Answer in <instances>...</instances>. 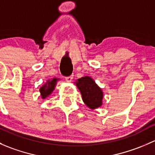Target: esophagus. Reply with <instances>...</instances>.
Masks as SVG:
<instances>
[{"instance_id": "esophagus-1", "label": "esophagus", "mask_w": 155, "mask_h": 155, "mask_svg": "<svg viewBox=\"0 0 155 155\" xmlns=\"http://www.w3.org/2000/svg\"><path fill=\"white\" fill-rule=\"evenodd\" d=\"M73 79V75H71V76H68V77H66V81L68 82H70Z\"/></svg>"}]
</instances>
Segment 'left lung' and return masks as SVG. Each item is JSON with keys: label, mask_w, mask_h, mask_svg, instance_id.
Returning a JSON list of instances; mask_svg holds the SVG:
<instances>
[{"label": "left lung", "mask_w": 155, "mask_h": 155, "mask_svg": "<svg viewBox=\"0 0 155 155\" xmlns=\"http://www.w3.org/2000/svg\"><path fill=\"white\" fill-rule=\"evenodd\" d=\"M74 83L81 92L82 101L87 107L95 109L102 106L104 92L91 77L84 76Z\"/></svg>", "instance_id": "8db88e82"}]
</instances>
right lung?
Wrapping results in <instances>:
<instances>
[{"label":"right lung","mask_w":155,"mask_h":155,"mask_svg":"<svg viewBox=\"0 0 155 155\" xmlns=\"http://www.w3.org/2000/svg\"><path fill=\"white\" fill-rule=\"evenodd\" d=\"M58 80L59 79H57V78H53L52 79H48L47 82H46L43 86L40 87V95H41V97L43 98V100L49 96V95L52 93L54 87L56 86L57 82Z\"/></svg>","instance_id":"1"}]
</instances>
